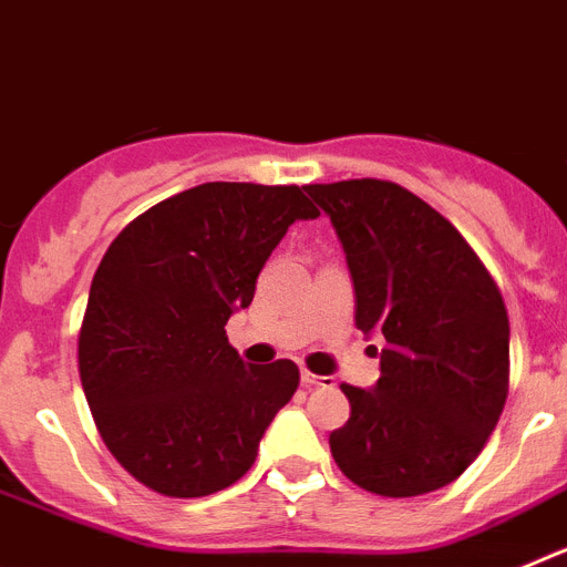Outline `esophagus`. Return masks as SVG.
Here are the masks:
<instances>
[{
    "mask_svg": "<svg viewBox=\"0 0 567 567\" xmlns=\"http://www.w3.org/2000/svg\"><path fill=\"white\" fill-rule=\"evenodd\" d=\"M300 383L307 385V389H318V385H332V378H323V374H312V372H300Z\"/></svg>",
    "mask_w": 567,
    "mask_h": 567,
    "instance_id": "obj_1",
    "label": "esophagus"
}]
</instances>
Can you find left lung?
<instances>
[{"label":"left lung","mask_w":567,"mask_h":567,"mask_svg":"<svg viewBox=\"0 0 567 567\" xmlns=\"http://www.w3.org/2000/svg\"><path fill=\"white\" fill-rule=\"evenodd\" d=\"M354 287V323L383 334L372 389L340 385L352 414L329 449L360 488L417 497L483 452L508 398V315L463 235L400 184H309ZM378 352V349H374Z\"/></svg>","instance_id":"left-lung-1"}]
</instances>
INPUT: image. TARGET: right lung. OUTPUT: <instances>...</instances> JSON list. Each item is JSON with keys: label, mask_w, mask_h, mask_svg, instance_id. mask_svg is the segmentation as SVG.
<instances>
[{"label": "right lung", "mask_w": 567, "mask_h": 567, "mask_svg": "<svg viewBox=\"0 0 567 567\" xmlns=\"http://www.w3.org/2000/svg\"><path fill=\"white\" fill-rule=\"evenodd\" d=\"M318 218L300 187L209 182L118 233L90 284L79 374L99 434L138 483L207 497L252 468L298 389V365L247 363L229 315L295 221Z\"/></svg>", "instance_id": "obj_1"}]
</instances>
